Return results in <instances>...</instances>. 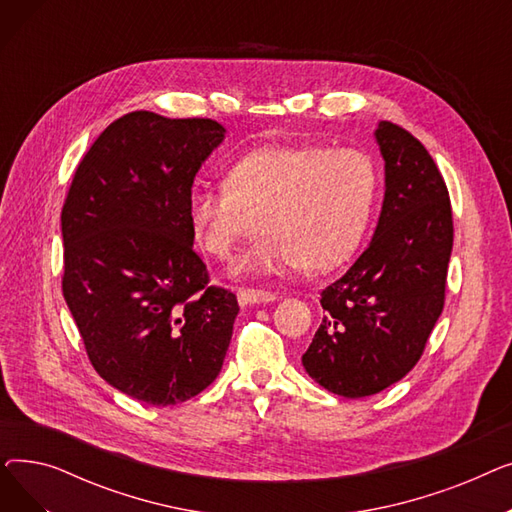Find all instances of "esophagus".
Returning <instances> with one entry per match:
<instances>
[{
    "label": "esophagus",
    "mask_w": 512,
    "mask_h": 512,
    "mask_svg": "<svg viewBox=\"0 0 512 512\" xmlns=\"http://www.w3.org/2000/svg\"><path fill=\"white\" fill-rule=\"evenodd\" d=\"M236 297H238V303L242 307H247V305H265V303H274L276 301V294L265 292V290H253V288H238Z\"/></svg>",
    "instance_id": "1"
}]
</instances>
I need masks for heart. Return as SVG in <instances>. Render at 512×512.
<instances>
[{
	"instance_id": "1",
	"label": "heart",
	"mask_w": 512,
	"mask_h": 512,
	"mask_svg": "<svg viewBox=\"0 0 512 512\" xmlns=\"http://www.w3.org/2000/svg\"><path fill=\"white\" fill-rule=\"evenodd\" d=\"M378 174L355 149L267 145L242 155L224 186L197 184L188 222L199 245L228 259L242 240L267 236L236 263L238 276L324 272L355 253L367 230Z\"/></svg>"
}]
</instances>
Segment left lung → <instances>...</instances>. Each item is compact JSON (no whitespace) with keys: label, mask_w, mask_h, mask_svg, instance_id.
<instances>
[{"label":"left lung","mask_w":512,"mask_h":512,"mask_svg":"<svg viewBox=\"0 0 512 512\" xmlns=\"http://www.w3.org/2000/svg\"><path fill=\"white\" fill-rule=\"evenodd\" d=\"M386 170L369 247L321 290L324 319L303 355L311 378L344 398L378 394L417 365L444 309L452 209L432 155L392 122L375 130Z\"/></svg>","instance_id":"left-lung-1"}]
</instances>
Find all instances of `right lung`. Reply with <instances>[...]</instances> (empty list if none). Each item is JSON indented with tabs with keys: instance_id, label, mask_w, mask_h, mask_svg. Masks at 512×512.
Instances as JSON below:
<instances>
[{
	"instance_id": "right-lung-1",
	"label": "right lung",
	"mask_w": 512,
	"mask_h": 512,
	"mask_svg": "<svg viewBox=\"0 0 512 512\" xmlns=\"http://www.w3.org/2000/svg\"><path fill=\"white\" fill-rule=\"evenodd\" d=\"M226 128L130 112L107 126L62 209L66 305L95 371L153 407L203 392L224 365L236 294L209 286L188 195Z\"/></svg>"
}]
</instances>
